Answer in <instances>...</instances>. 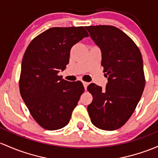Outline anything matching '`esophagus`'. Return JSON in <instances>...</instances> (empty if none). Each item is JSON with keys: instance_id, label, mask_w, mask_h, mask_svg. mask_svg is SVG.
<instances>
[{"instance_id": "obj_1", "label": "esophagus", "mask_w": 158, "mask_h": 158, "mask_svg": "<svg viewBox=\"0 0 158 158\" xmlns=\"http://www.w3.org/2000/svg\"><path fill=\"white\" fill-rule=\"evenodd\" d=\"M82 83H83V85H84L85 88V89H87V87H88V82H84V81H83Z\"/></svg>"}]
</instances>
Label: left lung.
<instances>
[{
	"label": "left lung",
	"instance_id": "1",
	"mask_svg": "<svg viewBox=\"0 0 158 158\" xmlns=\"http://www.w3.org/2000/svg\"><path fill=\"white\" fill-rule=\"evenodd\" d=\"M85 28L101 50V65L108 78L104 89L94 83L88 86L93 96L88 114L95 127L115 131L131 118L143 94V58L136 43L118 27L96 25Z\"/></svg>",
	"mask_w": 158,
	"mask_h": 158
}]
</instances>
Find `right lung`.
I'll use <instances>...</instances> for the list:
<instances>
[{"instance_id":"add662e5","label":"right lung","mask_w":158,"mask_h":158,"mask_svg":"<svg viewBox=\"0 0 158 158\" xmlns=\"http://www.w3.org/2000/svg\"><path fill=\"white\" fill-rule=\"evenodd\" d=\"M88 37L83 27H51L27 46L22 62L21 96L39 125L48 131L65 127L84 92L80 81L58 76L69 64L73 46Z\"/></svg>"}]
</instances>
